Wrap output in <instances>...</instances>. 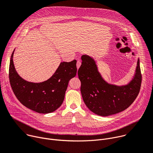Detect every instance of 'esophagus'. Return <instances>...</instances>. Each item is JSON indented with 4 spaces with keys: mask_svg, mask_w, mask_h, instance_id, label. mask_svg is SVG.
<instances>
[{
    "mask_svg": "<svg viewBox=\"0 0 153 153\" xmlns=\"http://www.w3.org/2000/svg\"><path fill=\"white\" fill-rule=\"evenodd\" d=\"M80 65H81V62L79 61V60H78V61L77 62V69L80 68Z\"/></svg>",
    "mask_w": 153,
    "mask_h": 153,
    "instance_id": "esophagus-1",
    "label": "esophagus"
}]
</instances>
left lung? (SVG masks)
Listing matches in <instances>:
<instances>
[{
  "label": "left lung",
  "instance_id": "1",
  "mask_svg": "<svg viewBox=\"0 0 153 153\" xmlns=\"http://www.w3.org/2000/svg\"><path fill=\"white\" fill-rule=\"evenodd\" d=\"M78 70L80 91L87 107L94 114L107 117L128 108L139 93L142 74L138 59L134 76L127 85H116L107 83L101 76L94 59L88 55L81 57Z\"/></svg>",
  "mask_w": 153,
  "mask_h": 153
}]
</instances>
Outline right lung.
Returning a JSON list of instances; mask_svg holds the SVG:
<instances>
[{
    "mask_svg": "<svg viewBox=\"0 0 153 153\" xmlns=\"http://www.w3.org/2000/svg\"><path fill=\"white\" fill-rule=\"evenodd\" d=\"M13 51L10 62L9 79L12 90L20 102L36 112L49 114L62 104L69 80L77 73L76 63L61 62L54 74L47 80L33 83L22 79L13 63Z\"/></svg>",
    "mask_w": 153,
    "mask_h": 153,
    "instance_id": "add662e5",
    "label": "right lung"
}]
</instances>
